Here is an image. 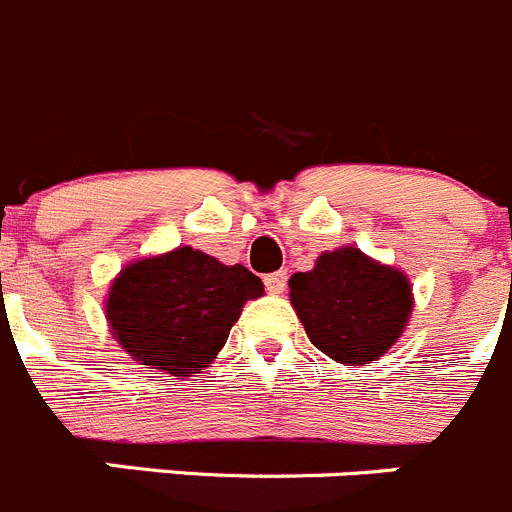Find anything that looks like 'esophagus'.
I'll return each instance as SVG.
<instances>
[{
    "label": "esophagus",
    "mask_w": 512,
    "mask_h": 512,
    "mask_svg": "<svg viewBox=\"0 0 512 512\" xmlns=\"http://www.w3.org/2000/svg\"><path fill=\"white\" fill-rule=\"evenodd\" d=\"M264 284H266V292L281 294L284 289H287V271H274V274H266Z\"/></svg>",
    "instance_id": "esophagus-1"
}]
</instances>
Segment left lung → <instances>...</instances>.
Segmentation results:
<instances>
[{
    "mask_svg": "<svg viewBox=\"0 0 512 512\" xmlns=\"http://www.w3.org/2000/svg\"><path fill=\"white\" fill-rule=\"evenodd\" d=\"M289 299L317 350L337 363L378 360L406 330L414 294L406 274L342 246L289 279Z\"/></svg>",
    "mask_w": 512,
    "mask_h": 512,
    "instance_id": "1",
    "label": "left lung"
}]
</instances>
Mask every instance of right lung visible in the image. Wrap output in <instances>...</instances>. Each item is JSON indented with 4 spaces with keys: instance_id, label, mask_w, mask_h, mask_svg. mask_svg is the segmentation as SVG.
<instances>
[{
    "instance_id": "add662e5",
    "label": "right lung",
    "mask_w": 512,
    "mask_h": 512,
    "mask_svg": "<svg viewBox=\"0 0 512 512\" xmlns=\"http://www.w3.org/2000/svg\"><path fill=\"white\" fill-rule=\"evenodd\" d=\"M264 284L246 266H225L198 248L131 261L106 299L116 342L142 365L187 378L210 368L248 299Z\"/></svg>"
}]
</instances>
